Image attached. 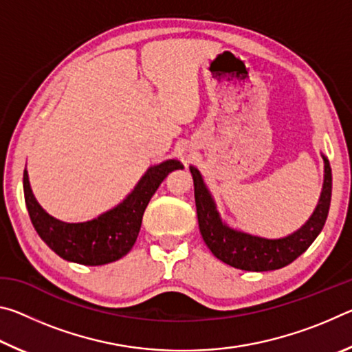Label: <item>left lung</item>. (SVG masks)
Returning a JSON list of instances; mask_svg holds the SVG:
<instances>
[{
	"label": "left lung",
	"instance_id": "8db88e82",
	"mask_svg": "<svg viewBox=\"0 0 352 352\" xmlns=\"http://www.w3.org/2000/svg\"><path fill=\"white\" fill-rule=\"evenodd\" d=\"M324 162V182L318 205L307 222L281 239H265V237L242 233L222 222L216 210V204L210 190L204 183L199 169L190 166L189 170L194 180L195 206H197V219L201 237L208 248L225 264L234 269L247 272H269L278 270L294 262L311 247L323 230L331 205L332 194V172L327 158Z\"/></svg>",
	"mask_w": 352,
	"mask_h": 352
}]
</instances>
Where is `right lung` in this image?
Instances as JSON below:
<instances>
[{
  "instance_id": "obj_1",
  "label": "right lung",
  "mask_w": 352,
  "mask_h": 352,
  "mask_svg": "<svg viewBox=\"0 0 352 352\" xmlns=\"http://www.w3.org/2000/svg\"><path fill=\"white\" fill-rule=\"evenodd\" d=\"M182 168L183 164L178 160H166L151 166L121 204L82 223H67L50 216L35 200L25 169L23 189L29 217L41 241L60 258L83 265L109 264L121 259L132 250L140 233L142 214L155 190L169 172Z\"/></svg>"
}]
</instances>
